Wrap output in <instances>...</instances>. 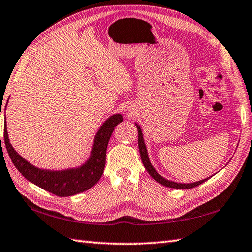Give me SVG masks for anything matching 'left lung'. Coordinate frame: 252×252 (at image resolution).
<instances>
[{"instance_id": "1", "label": "left lung", "mask_w": 252, "mask_h": 252, "mask_svg": "<svg viewBox=\"0 0 252 252\" xmlns=\"http://www.w3.org/2000/svg\"><path fill=\"white\" fill-rule=\"evenodd\" d=\"M137 126V129H138V145H139V151H140V156H141V159H142V163L145 167V169L148 170V172L150 173V176L152 177L155 181H158V183L163 184V186L167 187V188H172V189H192L199 186V184L204 183L206 180H208V178L204 179V180H200L197 182H193V183H178V182H173L170 180H167L164 177H161L159 173L156 171L152 164H151V161L149 159V156H148V151L147 148H145V143L143 140V135H142V131H141V128L138 124H136Z\"/></svg>"}]
</instances>
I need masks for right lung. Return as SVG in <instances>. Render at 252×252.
<instances>
[{"label": "right lung", "instance_id": "add662e5", "mask_svg": "<svg viewBox=\"0 0 252 252\" xmlns=\"http://www.w3.org/2000/svg\"><path fill=\"white\" fill-rule=\"evenodd\" d=\"M122 121L123 116L121 114H114L103 123L94 137L91 158L79 168L54 171L37 168L28 163L9 143L6 123L4 125L5 147L13 164L27 180L57 196H72V195L87 191L101 178L105 166V154H107L110 137L114 130V127L119 125Z\"/></svg>", "mask_w": 252, "mask_h": 252}]
</instances>
